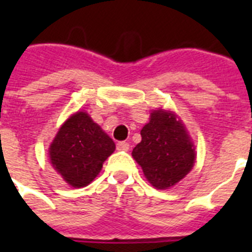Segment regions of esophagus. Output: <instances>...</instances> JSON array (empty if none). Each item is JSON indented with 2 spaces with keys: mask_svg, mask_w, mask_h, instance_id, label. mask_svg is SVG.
Here are the masks:
<instances>
[{
  "mask_svg": "<svg viewBox=\"0 0 252 252\" xmlns=\"http://www.w3.org/2000/svg\"><path fill=\"white\" fill-rule=\"evenodd\" d=\"M116 148H117V150H120V151H127L128 149H130V145H128L127 142L120 141V142H117Z\"/></svg>",
  "mask_w": 252,
  "mask_h": 252,
  "instance_id": "esophagus-1",
  "label": "esophagus"
}]
</instances>
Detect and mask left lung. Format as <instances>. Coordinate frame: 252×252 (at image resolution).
I'll list each match as a JSON object with an SVG mask.
<instances>
[{
  "instance_id": "left-lung-1",
  "label": "left lung",
  "mask_w": 252,
  "mask_h": 252,
  "mask_svg": "<svg viewBox=\"0 0 252 252\" xmlns=\"http://www.w3.org/2000/svg\"><path fill=\"white\" fill-rule=\"evenodd\" d=\"M140 133L141 142L133 148L132 157L151 186L168 189L192 170L194 145L174 113L161 108L153 111Z\"/></svg>"
}]
</instances>
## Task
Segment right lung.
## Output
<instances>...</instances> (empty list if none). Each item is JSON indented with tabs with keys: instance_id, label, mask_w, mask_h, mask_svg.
I'll return each instance as SVG.
<instances>
[{
	"instance_id": "right-lung-1",
	"label": "right lung",
	"mask_w": 252,
	"mask_h": 252,
	"mask_svg": "<svg viewBox=\"0 0 252 252\" xmlns=\"http://www.w3.org/2000/svg\"><path fill=\"white\" fill-rule=\"evenodd\" d=\"M116 145L90 115L78 111L58 131L49 148L53 168L69 186L86 187L101 171Z\"/></svg>"
}]
</instances>
